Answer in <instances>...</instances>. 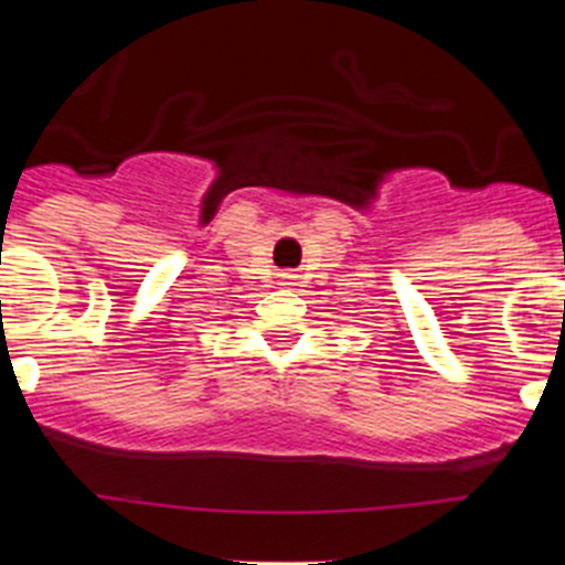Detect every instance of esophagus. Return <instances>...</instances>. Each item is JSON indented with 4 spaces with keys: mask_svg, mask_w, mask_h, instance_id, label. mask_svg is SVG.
Segmentation results:
<instances>
[{
    "mask_svg": "<svg viewBox=\"0 0 565 565\" xmlns=\"http://www.w3.org/2000/svg\"><path fill=\"white\" fill-rule=\"evenodd\" d=\"M282 277H291V274H282ZM286 286H288V282H286Z\"/></svg>",
    "mask_w": 565,
    "mask_h": 565,
    "instance_id": "esophagus-1",
    "label": "esophagus"
}]
</instances>
